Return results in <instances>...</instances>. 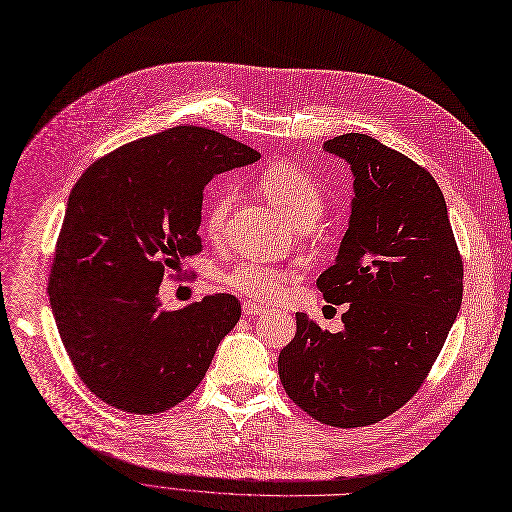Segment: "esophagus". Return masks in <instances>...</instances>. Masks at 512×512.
<instances>
[{
	"instance_id": "34e87169",
	"label": "esophagus",
	"mask_w": 512,
	"mask_h": 512,
	"mask_svg": "<svg viewBox=\"0 0 512 512\" xmlns=\"http://www.w3.org/2000/svg\"><path fill=\"white\" fill-rule=\"evenodd\" d=\"M242 312H244L246 316H255V314L266 312V306L259 304V301H244V304H242Z\"/></svg>"
}]
</instances>
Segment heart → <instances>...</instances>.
Listing matches in <instances>:
<instances>
[{"mask_svg": "<svg viewBox=\"0 0 512 512\" xmlns=\"http://www.w3.org/2000/svg\"><path fill=\"white\" fill-rule=\"evenodd\" d=\"M259 185L263 194L268 196L272 204H276L289 221L301 223V221H316L318 215L323 213L325 208V194L320 183L306 173L304 168H299L293 162H276L263 170L259 177ZM234 202L232 192H221L211 208L206 211L204 227L208 236L219 238L227 213H230ZM295 278V270L291 268H276L270 263L251 261V263H240V266L232 268L223 276L225 285L249 297L257 299H276L282 295V285L287 280Z\"/></svg>", "mask_w": 512, "mask_h": 512, "instance_id": "obj_1", "label": "heart"}]
</instances>
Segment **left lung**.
I'll use <instances>...</instances> for the list:
<instances>
[{"mask_svg": "<svg viewBox=\"0 0 512 512\" xmlns=\"http://www.w3.org/2000/svg\"><path fill=\"white\" fill-rule=\"evenodd\" d=\"M352 170L348 230L318 276L344 329L297 312L278 356L280 382L314 420L369 426L418 392L462 306V259L441 187L428 170L361 132L325 141Z\"/></svg>", "mask_w": 512, "mask_h": 512, "instance_id": "left-lung-1", "label": "left lung"}]
</instances>
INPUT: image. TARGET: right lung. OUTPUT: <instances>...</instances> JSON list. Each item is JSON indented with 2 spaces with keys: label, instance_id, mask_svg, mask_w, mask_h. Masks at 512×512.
Segmentation results:
<instances>
[{
  "label": "right lung",
  "instance_id": "1",
  "mask_svg": "<svg viewBox=\"0 0 512 512\" xmlns=\"http://www.w3.org/2000/svg\"><path fill=\"white\" fill-rule=\"evenodd\" d=\"M259 158L221 132L175 126L111 151L73 185L50 308L75 371L107 405L143 415L175 407L236 327L234 295L166 312L158 293L164 270L200 251L204 187Z\"/></svg>",
  "mask_w": 512,
  "mask_h": 512
}]
</instances>
